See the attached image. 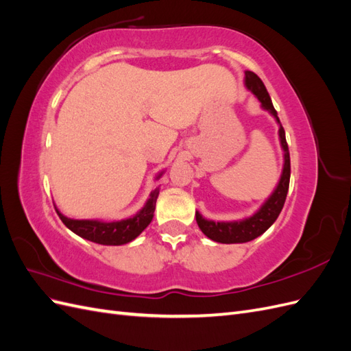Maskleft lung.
Wrapping results in <instances>:
<instances>
[{"label":"left lung","instance_id":"obj_1","mask_svg":"<svg viewBox=\"0 0 351 351\" xmlns=\"http://www.w3.org/2000/svg\"><path fill=\"white\" fill-rule=\"evenodd\" d=\"M244 86H246L254 97L261 102L262 110L268 111L275 121L278 123V136L281 149L284 152V164H282V173L278 180L277 186H275L274 192L271 196L263 202L262 206L254 212L253 215L240 219V221H212L206 219L196 210V222L199 228L204 234L214 240L217 243L224 244H234V243H247L250 240H254L256 237L262 236L267 231L275 219L278 218L280 212L284 206V202L287 197V192H289L290 184V152L289 146H287L285 141V132L280 123V119L275 111L269 93L265 88L263 82L254 74L253 71H244Z\"/></svg>","mask_w":351,"mask_h":351}]
</instances>
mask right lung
I'll list each match as a JSON object with an SVG mask.
<instances>
[{"instance_id":"1","label":"right lung","mask_w":351,"mask_h":351,"mask_svg":"<svg viewBox=\"0 0 351 351\" xmlns=\"http://www.w3.org/2000/svg\"><path fill=\"white\" fill-rule=\"evenodd\" d=\"M164 171L159 173L155 180L162 177ZM159 195V187L151 192L149 199L146 200L145 206L136 212L130 218L119 221H104V219H74L62 215L56 208L58 217L64 222V226L71 230L74 234L104 246H121V244L130 243L141 232L151 224L155 212V204Z\"/></svg>"}]
</instances>
